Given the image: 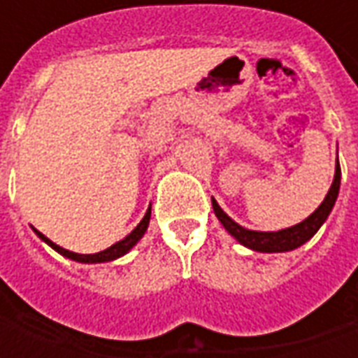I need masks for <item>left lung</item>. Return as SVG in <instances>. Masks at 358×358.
Listing matches in <instances>:
<instances>
[{
  "label": "left lung",
  "mask_w": 358,
  "mask_h": 358,
  "mask_svg": "<svg viewBox=\"0 0 358 358\" xmlns=\"http://www.w3.org/2000/svg\"><path fill=\"white\" fill-rule=\"evenodd\" d=\"M339 180H341V169L339 163L336 164V176L331 182V187L328 195L324 197V201L320 203V207L305 218L299 224L292 226V228H285L280 232H255V230H248L238 222H234L232 218L226 215L224 210L218 207V203L213 199V209L218 220L222 222L228 232L232 234L236 240L240 241L241 245L253 249V251H261V253H282V251H292V249L301 248L305 241H308L316 232L318 228L324 224V220L330 215L334 203L338 199L339 194Z\"/></svg>",
  "instance_id": "1"
}]
</instances>
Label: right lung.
Listing matches in <instances>:
<instances>
[{
    "label": "right lung",
    "mask_w": 358,
    "mask_h": 358,
    "mask_svg": "<svg viewBox=\"0 0 358 358\" xmlns=\"http://www.w3.org/2000/svg\"><path fill=\"white\" fill-rule=\"evenodd\" d=\"M149 218H151V207H149L148 213H145V217L141 218L140 224L136 226L132 232L126 236L124 240L117 241V243H115V245H110L109 249L99 251V253H94V255H80V253H73V251H69V249L59 248L57 243H53L51 240H48L42 232H38V230H34V232L38 234V236H40L48 245H51V248L55 249L57 253H61L63 257H69V259H73V261H78V263H107V261H115V259H118V257H122L124 253H128V251H130V249L140 241L141 236H143L145 230H148Z\"/></svg>",
    "instance_id": "obj_1"
}]
</instances>
